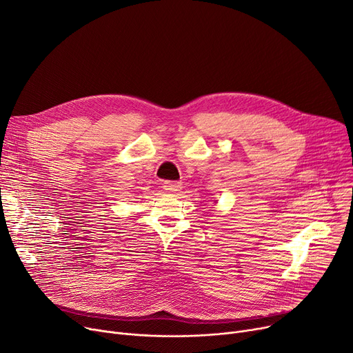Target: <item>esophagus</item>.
Wrapping results in <instances>:
<instances>
[{"label": "esophagus", "mask_w": 353, "mask_h": 353, "mask_svg": "<svg viewBox=\"0 0 353 353\" xmlns=\"http://www.w3.org/2000/svg\"><path fill=\"white\" fill-rule=\"evenodd\" d=\"M163 189L169 193H179L181 190V184L179 181H164Z\"/></svg>", "instance_id": "esophagus-1"}]
</instances>
